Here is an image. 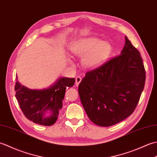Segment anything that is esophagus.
Returning <instances> with one entry per match:
<instances>
[{"label":"esophagus","instance_id":"obj_1","mask_svg":"<svg viewBox=\"0 0 157 157\" xmlns=\"http://www.w3.org/2000/svg\"><path fill=\"white\" fill-rule=\"evenodd\" d=\"M81 81H82L81 77H79V76L76 77V78H75V85L78 86L79 84V83L81 82Z\"/></svg>","mask_w":157,"mask_h":157}]
</instances>
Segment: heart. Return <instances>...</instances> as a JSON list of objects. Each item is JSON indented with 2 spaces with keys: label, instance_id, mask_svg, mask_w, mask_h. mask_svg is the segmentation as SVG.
Masks as SVG:
<instances>
[{
  "label": "heart",
  "instance_id": "1",
  "mask_svg": "<svg viewBox=\"0 0 157 157\" xmlns=\"http://www.w3.org/2000/svg\"><path fill=\"white\" fill-rule=\"evenodd\" d=\"M70 51L73 55L83 56L82 64L86 69H94L102 65L108 58L111 46L94 38H82L73 42Z\"/></svg>",
  "mask_w": 157,
  "mask_h": 157
}]
</instances>
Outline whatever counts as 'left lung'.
<instances>
[{"label": "left lung", "instance_id": "1", "mask_svg": "<svg viewBox=\"0 0 157 157\" xmlns=\"http://www.w3.org/2000/svg\"><path fill=\"white\" fill-rule=\"evenodd\" d=\"M140 53L125 36L121 55L86 73L79 85L82 104L96 125L109 127L131 115L144 90Z\"/></svg>", "mask_w": 157, "mask_h": 157}]
</instances>
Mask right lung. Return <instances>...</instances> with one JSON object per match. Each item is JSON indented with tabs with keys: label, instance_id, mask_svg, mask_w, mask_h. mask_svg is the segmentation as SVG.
<instances>
[{
	"label": "right lung",
	"instance_id": "1",
	"mask_svg": "<svg viewBox=\"0 0 157 157\" xmlns=\"http://www.w3.org/2000/svg\"><path fill=\"white\" fill-rule=\"evenodd\" d=\"M17 79L15 97L23 114L34 123L46 126L53 125L57 120L65 90L72 87L75 81L74 78H61L50 88L31 90L21 86ZM46 111H49L51 115L44 116Z\"/></svg>",
	"mask_w": 157,
	"mask_h": 157
}]
</instances>
